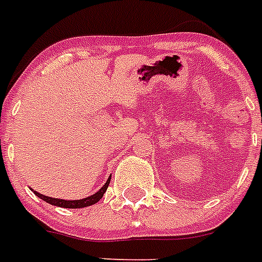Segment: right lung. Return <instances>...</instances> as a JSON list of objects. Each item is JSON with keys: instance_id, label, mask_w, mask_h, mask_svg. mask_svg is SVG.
Instances as JSON below:
<instances>
[{"instance_id": "obj_1", "label": "right lung", "mask_w": 262, "mask_h": 262, "mask_svg": "<svg viewBox=\"0 0 262 262\" xmlns=\"http://www.w3.org/2000/svg\"><path fill=\"white\" fill-rule=\"evenodd\" d=\"M110 181L111 179H108L106 180V183L104 184V187L98 190V192H96L95 194H92V196H89V198L81 199V200H62V199L48 198V196H45V194L39 193V192H35V194H36L37 198H40L41 200H45V202L52 204V206L63 207V208H83V207L93 206V204H96V203H97L102 196H104L106 188H108V185H110Z\"/></svg>"}]
</instances>
